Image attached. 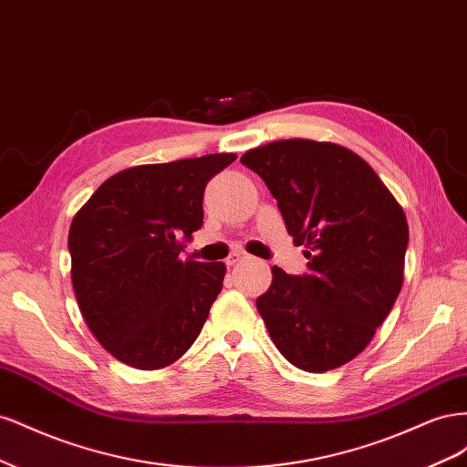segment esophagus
Returning a JSON list of instances; mask_svg holds the SVG:
<instances>
[{
  "mask_svg": "<svg viewBox=\"0 0 467 467\" xmlns=\"http://www.w3.org/2000/svg\"><path fill=\"white\" fill-rule=\"evenodd\" d=\"M247 259V255L245 253H232V255L225 259V265L228 266H234V265H237V263H242V261H245Z\"/></svg>",
  "mask_w": 467,
  "mask_h": 467,
  "instance_id": "obj_1",
  "label": "esophagus"
}]
</instances>
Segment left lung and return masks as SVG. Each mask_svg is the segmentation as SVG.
<instances>
[{
  "instance_id": "1",
  "label": "left lung",
  "mask_w": 467,
  "mask_h": 467,
  "mask_svg": "<svg viewBox=\"0 0 467 467\" xmlns=\"http://www.w3.org/2000/svg\"><path fill=\"white\" fill-rule=\"evenodd\" d=\"M242 163L276 199L304 275L273 266L257 309L276 348L296 368L327 372L372 341L403 285L409 228L403 208L374 169L343 146L280 140Z\"/></svg>"
}]
</instances>
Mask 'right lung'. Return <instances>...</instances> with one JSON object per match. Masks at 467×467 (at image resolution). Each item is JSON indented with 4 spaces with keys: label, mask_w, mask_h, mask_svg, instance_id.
I'll list each match as a JSON object with an SVG mask.
<instances>
[{
    "label": "right lung",
    "mask_w": 467,
    "mask_h": 467,
    "mask_svg": "<svg viewBox=\"0 0 467 467\" xmlns=\"http://www.w3.org/2000/svg\"><path fill=\"white\" fill-rule=\"evenodd\" d=\"M235 158L210 153L124 169L76 214L67 237L76 298L117 360L163 368L202 331L225 265L181 261L179 239L201 230L208 181Z\"/></svg>",
    "instance_id": "right-lung-1"
}]
</instances>
